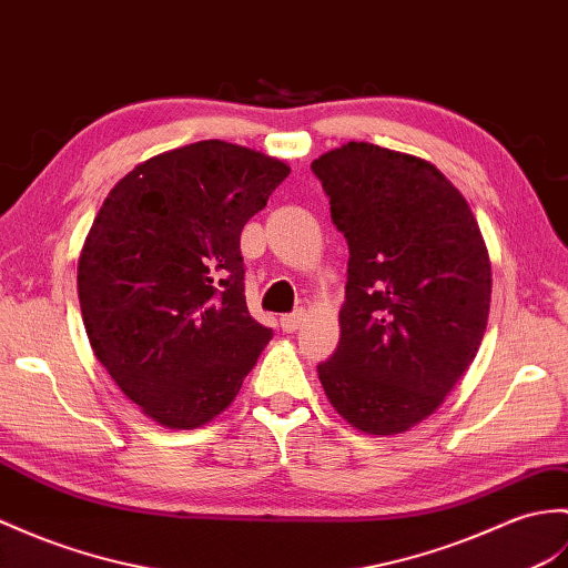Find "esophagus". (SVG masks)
<instances>
[{
  "label": "esophagus",
  "mask_w": 568,
  "mask_h": 568,
  "mask_svg": "<svg viewBox=\"0 0 568 568\" xmlns=\"http://www.w3.org/2000/svg\"><path fill=\"white\" fill-rule=\"evenodd\" d=\"M302 322H305V310H295V312L281 316V326H283V332H287V334L297 332Z\"/></svg>",
  "instance_id": "34e87169"
}]
</instances>
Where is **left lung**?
I'll use <instances>...</instances> for the list:
<instances>
[{
  "label": "left lung",
  "instance_id": "1",
  "mask_svg": "<svg viewBox=\"0 0 568 568\" xmlns=\"http://www.w3.org/2000/svg\"><path fill=\"white\" fill-rule=\"evenodd\" d=\"M312 171L348 244L341 341L316 371L351 426L402 433L443 404L481 346L491 263L479 224L412 154L348 142Z\"/></svg>",
  "mask_w": 568,
  "mask_h": 568
}]
</instances>
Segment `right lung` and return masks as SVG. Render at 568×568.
<instances>
[{"label":"right lung","instance_id":"right-lung-1","mask_svg":"<svg viewBox=\"0 0 568 568\" xmlns=\"http://www.w3.org/2000/svg\"><path fill=\"white\" fill-rule=\"evenodd\" d=\"M290 169L203 140L115 183L79 258L89 344L118 387L166 428H197L242 389L273 328L246 307L244 224Z\"/></svg>","mask_w":568,"mask_h":568}]
</instances>
